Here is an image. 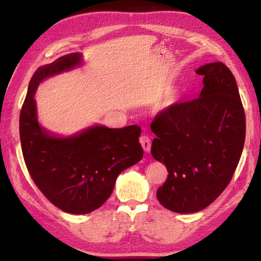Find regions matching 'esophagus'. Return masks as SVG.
<instances>
[{
	"label": "esophagus",
	"mask_w": 261,
	"mask_h": 261,
	"mask_svg": "<svg viewBox=\"0 0 261 261\" xmlns=\"http://www.w3.org/2000/svg\"><path fill=\"white\" fill-rule=\"evenodd\" d=\"M139 143L141 144L145 152H149V149H151V138L147 135L141 136L139 138Z\"/></svg>",
	"instance_id": "34e87169"
}]
</instances>
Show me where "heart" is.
<instances>
[{
  "mask_svg": "<svg viewBox=\"0 0 261 261\" xmlns=\"http://www.w3.org/2000/svg\"><path fill=\"white\" fill-rule=\"evenodd\" d=\"M174 103V101L173 100H170V99H168V100H165L163 101V102L159 106V108L160 109H166V108H168V107H170L171 105Z\"/></svg>",
  "mask_w": 261,
  "mask_h": 261,
  "instance_id": "obj_1",
  "label": "heart"
}]
</instances>
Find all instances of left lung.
Listing matches in <instances>:
<instances>
[{
    "label": "left lung",
    "mask_w": 261,
    "mask_h": 261,
    "mask_svg": "<svg viewBox=\"0 0 261 261\" xmlns=\"http://www.w3.org/2000/svg\"><path fill=\"white\" fill-rule=\"evenodd\" d=\"M196 72L204 76L199 98L171 105L151 123L152 155L168 170L156 197L176 213L199 212L223 192L245 141V113L230 70L215 62Z\"/></svg>",
    "instance_id": "obj_1"
}]
</instances>
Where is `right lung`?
<instances>
[{
  "mask_svg": "<svg viewBox=\"0 0 261 261\" xmlns=\"http://www.w3.org/2000/svg\"><path fill=\"white\" fill-rule=\"evenodd\" d=\"M82 64V54L59 57L34 72L19 117L21 151L33 182L51 204L71 214H86L105 204L117 176L143 158L138 125L87 127L55 137L39 124L35 91L43 79Z\"/></svg>",
  "mask_w": 261,
  "mask_h": 261,
  "instance_id": "right-lung-1",
  "label": "right lung"
}]
</instances>
